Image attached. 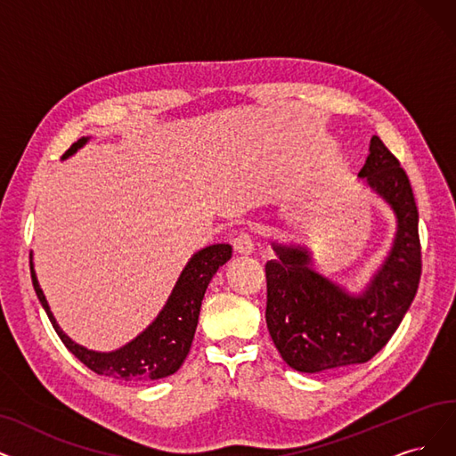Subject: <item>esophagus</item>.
Wrapping results in <instances>:
<instances>
[{"label":"esophagus","mask_w":456,"mask_h":456,"mask_svg":"<svg viewBox=\"0 0 456 456\" xmlns=\"http://www.w3.org/2000/svg\"><path fill=\"white\" fill-rule=\"evenodd\" d=\"M232 245H233L235 252H240V254H250L254 250V240H252V235L247 232H240L238 235H235Z\"/></svg>","instance_id":"1"}]
</instances>
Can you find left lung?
Listing matches in <instances>:
<instances>
[{
    "label": "left lung",
    "mask_w": 456,
    "mask_h": 456,
    "mask_svg": "<svg viewBox=\"0 0 456 456\" xmlns=\"http://www.w3.org/2000/svg\"><path fill=\"white\" fill-rule=\"evenodd\" d=\"M359 177L396 216L389 256L361 294L320 275L311 252L299 245L273 243L277 260L265 264L267 330L282 359L299 372L367 362L389 342L417 294L421 243L415 198L398 159L378 136Z\"/></svg>",
    "instance_id": "1"
}]
</instances>
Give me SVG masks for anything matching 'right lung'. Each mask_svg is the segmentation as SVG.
Masks as SVG:
<instances>
[{"label":"right lung","mask_w":456,"mask_h":456,"mask_svg":"<svg viewBox=\"0 0 456 456\" xmlns=\"http://www.w3.org/2000/svg\"><path fill=\"white\" fill-rule=\"evenodd\" d=\"M87 138H80L65 151L63 159L75 155ZM232 258V247L228 243L209 245L198 250L189 260L185 269L172 289L165 308L155 318V322L142 331L134 340L125 344L123 348L116 352H94L84 346L72 342L61 330L50 313L48 301L35 277L31 264V281L35 294H37L43 308L46 311L53 330H56L67 350L80 359L87 369L101 376H108L121 381H151L174 374L181 362L189 355L191 344L194 338V331L198 325L200 306L208 289L209 281L216 273V269L224 265Z\"/></svg>","instance_id":"obj_1"}]
</instances>
